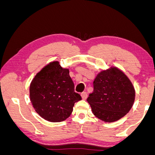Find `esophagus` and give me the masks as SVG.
I'll use <instances>...</instances> for the list:
<instances>
[{
    "instance_id": "obj_1",
    "label": "esophagus",
    "mask_w": 155,
    "mask_h": 155,
    "mask_svg": "<svg viewBox=\"0 0 155 155\" xmlns=\"http://www.w3.org/2000/svg\"><path fill=\"white\" fill-rule=\"evenodd\" d=\"M81 97L83 99H86L87 98V93L86 92H82L81 93Z\"/></svg>"
}]
</instances>
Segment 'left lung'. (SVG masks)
<instances>
[{
	"label": "left lung",
	"instance_id": "8db88e82",
	"mask_svg": "<svg viewBox=\"0 0 155 155\" xmlns=\"http://www.w3.org/2000/svg\"><path fill=\"white\" fill-rule=\"evenodd\" d=\"M94 91L87 101L94 115L114 122L128 114L135 101V90L127 76L116 68L101 71L94 80Z\"/></svg>",
	"mask_w": 155,
	"mask_h": 155
}]
</instances>
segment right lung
<instances>
[{"mask_svg": "<svg viewBox=\"0 0 155 155\" xmlns=\"http://www.w3.org/2000/svg\"><path fill=\"white\" fill-rule=\"evenodd\" d=\"M74 87L68 69L63 68L58 61L50 63L31 82V102L45 120L63 121L71 116L75 103L82 99Z\"/></svg>", "mask_w": 155, "mask_h": 155, "instance_id": "add662e5", "label": "right lung"}]
</instances>
